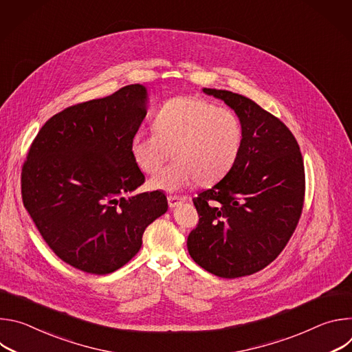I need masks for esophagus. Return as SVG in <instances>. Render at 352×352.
<instances>
[{
	"label": "esophagus",
	"mask_w": 352,
	"mask_h": 352,
	"mask_svg": "<svg viewBox=\"0 0 352 352\" xmlns=\"http://www.w3.org/2000/svg\"><path fill=\"white\" fill-rule=\"evenodd\" d=\"M167 200H168L170 208H175V206L184 204L185 200H186V197H182V196H171V195H170V196L167 197Z\"/></svg>",
	"instance_id": "obj_1"
}]
</instances>
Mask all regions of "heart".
<instances>
[{"label":"heart","mask_w":352,"mask_h":352,"mask_svg":"<svg viewBox=\"0 0 352 352\" xmlns=\"http://www.w3.org/2000/svg\"><path fill=\"white\" fill-rule=\"evenodd\" d=\"M153 132H136L129 153L142 173L153 174L173 150L175 163L148 179L150 189L166 192L217 182L235 166L243 142L234 111L197 97L168 100L153 118Z\"/></svg>","instance_id":"1"}]
</instances>
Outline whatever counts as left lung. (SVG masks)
Masks as SVG:
<instances>
[{
    "label": "left lung",
    "instance_id": "8db88e82",
    "mask_svg": "<svg viewBox=\"0 0 352 352\" xmlns=\"http://www.w3.org/2000/svg\"><path fill=\"white\" fill-rule=\"evenodd\" d=\"M235 111L243 142L232 170L193 199L199 224L190 258L205 270L236 278L265 269L289 241L302 213L305 170L291 131L252 100L204 87Z\"/></svg>",
    "mask_w": 352,
    "mask_h": 352
}]
</instances>
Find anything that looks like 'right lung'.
<instances>
[{"instance_id": "obj_1", "label": "right lung", "mask_w": 352, "mask_h": 352, "mask_svg": "<svg viewBox=\"0 0 352 352\" xmlns=\"http://www.w3.org/2000/svg\"><path fill=\"white\" fill-rule=\"evenodd\" d=\"M143 85L65 109L34 138L22 168V199L38 232L65 263L109 274L142 246L167 209L160 190L129 197L144 182L129 153L147 114Z\"/></svg>"}]
</instances>
